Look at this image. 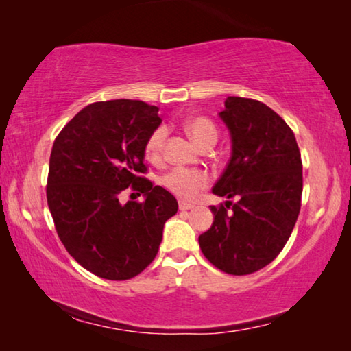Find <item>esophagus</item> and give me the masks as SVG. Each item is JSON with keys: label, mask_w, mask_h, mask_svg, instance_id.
Wrapping results in <instances>:
<instances>
[{"label": "esophagus", "mask_w": 351, "mask_h": 351, "mask_svg": "<svg viewBox=\"0 0 351 351\" xmlns=\"http://www.w3.org/2000/svg\"><path fill=\"white\" fill-rule=\"evenodd\" d=\"M193 209V204L186 203V201H180V210H190Z\"/></svg>", "instance_id": "1"}]
</instances>
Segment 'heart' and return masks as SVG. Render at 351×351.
I'll use <instances>...</instances> for the list:
<instances>
[{
    "label": "heart",
    "mask_w": 351,
    "mask_h": 351,
    "mask_svg": "<svg viewBox=\"0 0 351 351\" xmlns=\"http://www.w3.org/2000/svg\"><path fill=\"white\" fill-rule=\"evenodd\" d=\"M190 138L195 141V144L201 148L213 147L218 141V128L209 117L197 116L186 121L184 123ZM169 130L164 125H159L152 130L150 134L147 136L144 144V153L147 159L153 162L161 161L164 156L165 141H167ZM210 176L206 170L201 169H186V167H175L167 171L161 178L162 186L176 195L181 199H195L198 197L201 190L209 186Z\"/></svg>",
    "instance_id": "heart-1"
}]
</instances>
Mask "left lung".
<instances>
[{
	"mask_svg": "<svg viewBox=\"0 0 351 351\" xmlns=\"http://www.w3.org/2000/svg\"><path fill=\"white\" fill-rule=\"evenodd\" d=\"M219 116L232 136V156L212 192L213 224L199 235L204 257L226 274L247 276L287 245L302 206V158L293 130L268 105L228 97Z\"/></svg>",
	"mask_w": 351,
	"mask_h": 351,
	"instance_id": "left-lung-1",
	"label": "left lung"
}]
</instances>
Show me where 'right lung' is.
<instances>
[{
    "instance_id": "right-lung-1",
    "label": "right lung",
    "mask_w": 351,
    "mask_h": 351,
    "mask_svg": "<svg viewBox=\"0 0 351 351\" xmlns=\"http://www.w3.org/2000/svg\"><path fill=\"white\" fill-rule=\"evenodd\" d=\"M158 106L106 100L85 106L54 141L46 198L57 235L77 263L97 277L128 280L156 257L176 198L144 176V144L159 127ZM146 201H120L123 189ZM134 195V193H132Z\"/></svg>"
}]
</instances>
